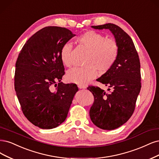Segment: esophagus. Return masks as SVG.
<instances>
[{
	"label": "esophagus",
	"mask_w": 159,
	"mask_h": 159,
	"mask_svg": "<svg viewBox=\"0 0 159 159\" xmlns=\"http://www.w3.org/2000/svg\"><path fill=\"white\" fill-rule=\"evenodd\" d=\"M78 87L80 89H85L86 87L84 85H78Z\"/></svg>",
	"instance_id": "obj_1"
}]
</instances>
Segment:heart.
I'll use <instances>...</instances> for the list:
<instances>
[{
  "label": "heart",
  "mask_w": 159,
  "mask_h": 159,
  "mask_svg": "<svg viewBox=\"0 0 159 159\" xmlns=\"http://www.w3.org/2000/svg\"><path fill=\"white\" fill-rule=\"evenodd\" d=\"M76 43L88 50L85 64L88 66L74 68L68 71L66 79L69 83L84 85L89 84L98 75V70L102 73L110 70L118 57L119 47L117 42L94 30H87L75 38ZM72 46L65 43L60 51L62 64L67 67L72 65L71 52Z\"/></svg>",
  "instance_id": "1"
}]
</instances>
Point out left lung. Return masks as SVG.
<instances>
[{
	"instance_id": "1",
	"label": "left lung",
	"mask_w": 159,
	"mask_h": 159,
	"mask_svg": "<svg viewBox=\"0 0 159 159\" xmlns=\"http://www.w3.org/2000/svg\"><path fill=\"white\" fill-rule=\"evenodd\" d=\"M92 27L110 30L119 47L112 68L97 80L109 87V93L98 86L87 87L95 98L89 111L91 121L101 129L112 130L126 122L135 111L141 87L139 58L132 39L121 27L113 24Z\"/></svg>"
}]
</instances>
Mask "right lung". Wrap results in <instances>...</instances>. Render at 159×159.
I'll return each mask as SVG.
<instances>
[{
    "label": "right lung",
    "instance_id": "right-lung-1",
    "mask_svg": "<svg viewBox=\"0 0 159 159\" xmlns=\"http://www.w3.org/2000/svg\"><path fill=\"white\" fill-rule=\"evenodd\" d=\"M74 35L65 27H45L27 41L16 61L14 88L21 111L40 128L62 124L79 90L75 84L61 82L65 72L60 51Z\"/></svg>",
    "mask_w": 159,
    "mask_h": 159
}]
</instances>
